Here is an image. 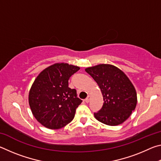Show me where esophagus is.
Returning <instances> with one entry per match:
<instances>
[{"mask_svg":"<svg viewBox=\"0 0 161 161\" xmlns=\"http://www.w3.org/2000/svg\"><path fill=\"white\" fill-rule=\"evenodd\" d=\"M89 100H90V96H89V95H88V96H87V97L86 98V99H84V102H85L86 103H89Z\"/></svg>","mask_w":161,"mask_h":161,"instance_id":"34e87169","label":"esophagus"}]
</instances>
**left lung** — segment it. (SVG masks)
Segmentation results:
<instances>
[{
    "mask_svg": "<svg viewBox=\"0 0 161 161\" xmlns=\"http://www.w3.org/2000/svg\"><path fill=\"white\" fill-rule=\"evenodd\" d=\"M99 85L103 99L101 109L94 113L98 121L108 126L123 123L134 111L137 94L127 76L111 64H99L85 69Z\"/></svg>",
    "mask_w": 161,
    "mask_h": 161,
    "instance_id": "1",
    "label": "left lung"
}]
</instances>
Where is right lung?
<instances>
[{
  "instance_id": "right-lung-1",
  "label": "right lung",
  "mask_w": 161,
  "mask_h": 161,
  "mask_svg": "<svg viewBox=\"0 0 161 161\" xmlns=\"http://www.w3.org/2000/svg\"><path fill=\"white\" fill-rule=\"evenodd\" d=\"M80 67L57 63L46 68L32 84L29 104L35 119L50 129H58L74 119L76 108L81 103L77 91L69 87L71 76Z\"/></svg>"
}]
</instances>
